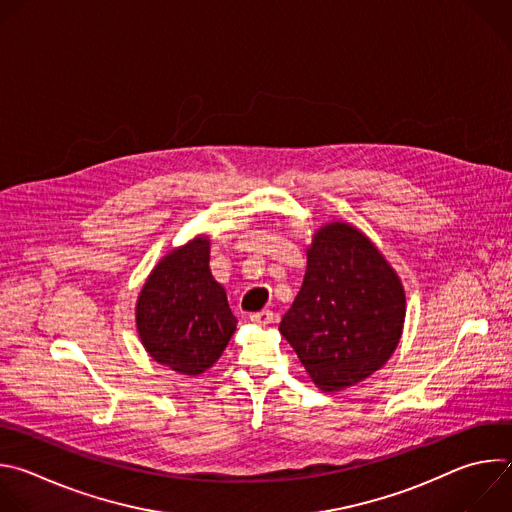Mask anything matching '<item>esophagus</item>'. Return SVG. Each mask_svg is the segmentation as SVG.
<instances>
[{"mask_svg":"<svg viewBox=\"0 0 512 512\" xmlns=\"http://www.w3.org/2000/svg\"><path fill=\"white\" fill-rule=\"evenodd\" d=\"M249 320L253 324H259V326H267L273 322V312L271 310H261V312H255L249 316Z\"/></svg>","mask_w":512,"mask_h":512,"instance_id":"34e87169","label":"esophagus"}]
</instances>
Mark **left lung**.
<instances>
[{"label": "left lung", "instance_id": "obj_1", "mask_svg": "<svg viewBox=\"0 0 512 512\" xmlns=\"http://www.w3.org/2000/svg\"><path fill=\"white\" fill-rule=\"evenodd\" d=\"M405 322V291L381 251L348 223L322 227L279 332L326 393L352 387L395 352Z\"/></svg>", "mask_w": 512, "mask_h": 512}]
</instances>
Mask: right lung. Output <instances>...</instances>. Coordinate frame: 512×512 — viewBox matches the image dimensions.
<instances>
[{"label": "right lung", "instance_id": "1", "mask_svg": "<svg viewBox=\"0 0 512 512\" xmlns=\"http://www.w3.org/2000/svg\"><path fill=\"white\" fill-rule=\"evenodd\" d=\"M208 261L210 241L196 237L154 267L137 298L143 348L180 375L210 369L237 330L227 291L214 281Z\"/></svg>", "mask_w": 512, "mask_h": 512}]
</instances>
